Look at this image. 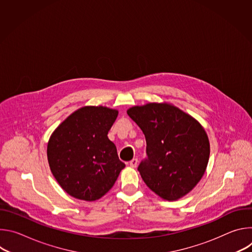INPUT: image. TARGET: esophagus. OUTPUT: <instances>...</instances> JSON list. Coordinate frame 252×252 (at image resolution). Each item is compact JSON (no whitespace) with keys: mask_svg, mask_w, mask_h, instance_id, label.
Masks as SVG:
<instances>
[{"mask_svg":"<svg viewBox=\"0 0 252 252\" xmlns=\"http://www.w3.org/2000/svg\"><path fill=\"white\" fill-rule=\"evenodd\" d=\"M137 162H138L137 158H133V159H131V160L129 161V165H130L131 167H136V165H137Z\"/></svg>","mask_w":252,"mask_h":252,"instance_id":"esophagus-1","label":"esophagus"}]
</instances>
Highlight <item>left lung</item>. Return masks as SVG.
Masks as SVG:
<instances>
[{"mask_svg": "<svg viewBox=\"0 0 252 252\" xmlns=\"http://www.w3.org/2000/svg\"><path fill=\"white\" fill-rule=\"evenodd\" d=\"M147 140V156L137 170L159 197L176 200L201 179L209 158V140L201 125L178 107L151 102L127 110Z\"/></svg>", "mask_w": 252, "mask_h": 252, "instance_id": "1", "label": "left lung"}]
</instances>
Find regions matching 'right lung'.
<instances>
[{"label":"right lung","instance_id":"right-lung-1","mask_svg":"<svg viewBox=\"0 0 252 252\" xmlns=\"http://www.w3.org/2000/svg\"><path fill=\"white\" fill-rule=\"evenodd\" d=\"M118 114L105 106H84L51 135L47 149L50 168L70 196L87 201L100 198L126 166L107 137Z\"/></svg>","mask_w":252,"mask_h":252}]
</instances>
